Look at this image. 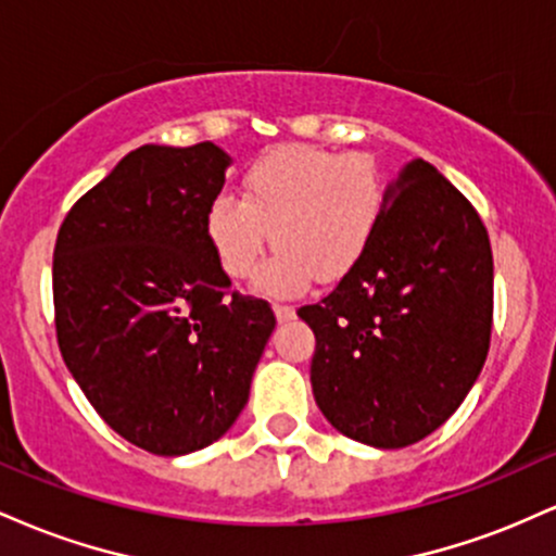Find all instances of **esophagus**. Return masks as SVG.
Masks as SVG:
<instances>
[{"label": "esophagus", "instance_id": "obj_1", "mask_svg": "<svg viewBox=\"0 0 556 556\" xmlns=\"http://www.w3.org/2000/svg\"><path fill=\"white\" fill-rule=\"evenodd\" d=\"M274 314H277L279 321H290V318H295V308H292V305L274 303Z\"/></svg>", "mask_w": 556, "mask_h": 556}]
</instances>
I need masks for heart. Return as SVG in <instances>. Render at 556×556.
I'll return each instance as SVG.
<instances>
[{"instance_id":"b5f03b06","label":"heart","mask_w":556,"mask_h":556,"mask_svg":"<svg viewBox=\"0 0 556 556\" xmlns=\"http://www.w3.org/2000/svg\"><path fill=\"white\" fill-rule=\"evenodd\" d=\"M387 212V185L368 154L287 143L266 151L242 177V198L219 193L203 214V235L229 279L258 274V290L295 298L314 277L334 282L366 256ZM273 235L269 236L268 232Z\"/></svg>"}]
</instances>
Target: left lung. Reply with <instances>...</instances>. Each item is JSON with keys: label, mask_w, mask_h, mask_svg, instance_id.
<instances>
[{"label": "left lung", "mask_w": 556, "mask_h": 556, "mask_svg": "<svg viewBox=\"0 0 556 556\" xmlns=\"http://www.w3.org/2000/svg\"><path fill=\"white\" fill-rule=\"evenodd\" d=\"M316 405L344 437L400 450L437 431L481 374L494 321V261L473 203L413 159L387 190L366 256L321 303Z\"/></svg>", "instance_id": "1"}]
</instances>
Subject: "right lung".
I'll return each mask as SVG.
<instances>
[{"mask_svg":"<svg viewBox=\"0 0 556 556\" xmlns=\"http://www.w3.org/2000/svg\"><path fill=\"white\" fill-rule=\"evenodd\" d=\"M227 164L212 140L140 146L56 235L62 358L119 437L162 457L203 450L235 424L277 324L266 300L232 290L203 235Z\"/></svg>","mask_w":556,"mask_h":556,"instance_id":"obj_1","label":"right lung"}]
</instances>
